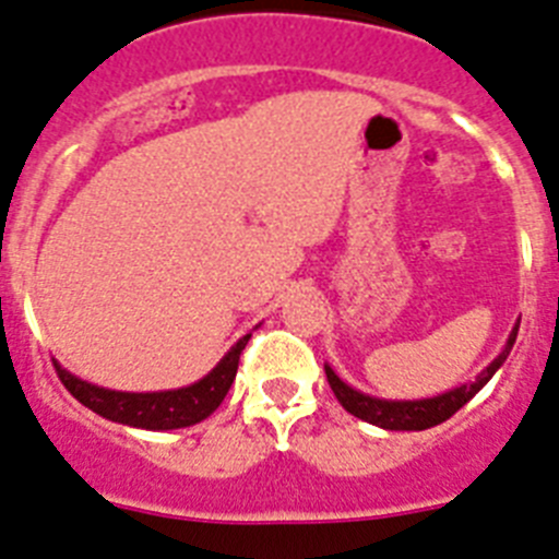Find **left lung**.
<instances>
[{"label":"left lung","instance_id":"obj_1","mask_svg":"<svg viewBox=\"0 0 559 559\" xmlns=\"http://www.w3.org/2000/svg\"><path fill=\"white\" fill-rule=\"evenodd\" d=\"M518 337V326L514 332L509 334V343L487 368H484L475 382H467V385L455 388V391H448V394L433 396V400H416V402H388V400H373V396L360 394V391H354L348 388L346 382L340 380L337 373L326 366V380L332 385L334 396L343 407H346L348 414L357 416V419L368 421V425L385 427V430H427V427L441 425V421H448L450 416L459 411V407L467 405L489 380H492V373L503 366V360L512 352V343Z\"/></svg>","mask_w":559,"mask_h":559}]
</instances>
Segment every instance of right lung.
<instances>
[{"mask_svg": "<svg viewBox=\"0 0 559 559\" xmlns=\"http://www.w3.org/2000/svg\"><path fill=\"white\" fill-rule=\"evenodd\" d=\"M247 337H241L230 352L222 357V362L207 373L205 380L193 382L179 391H159V394H123V391H109V388L90 385L78 380L72 373L56 362L58 380L75 396L81 405L100 414L104 419L120 421V425L145 427V430H174V427H188L207 416L222 405V400L230 391L236 371H239V357L245 352Z\"/></svg>", "mask_w": 559, "mask_h": 559, "instance_id": "add662e5", "label": "right lung"}]
</instances>
